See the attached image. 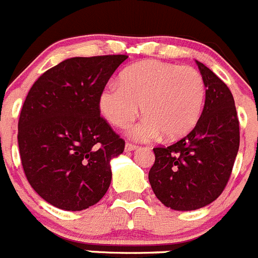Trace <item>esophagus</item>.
Returning a JSON list of instances; mask_svg holds the SVG:
<instances>
[{
	"instance_id": "esophagus-1",
	"label": "esophagus",
	"mask_w": 258,
	"mask_h": 258,
	"mask_svg": "<svg viewBox=\"0 0 258 258\" xmlns=\"http://www.w3.org/2000/svg\"><path fill=\"white\" fill-rule=\"evenodd\" d=\"M138 148H139L138 145H135V144H131V143H127L126 146H124L126 152H134V150H136Z\"/></svg>"
}]
</instances>
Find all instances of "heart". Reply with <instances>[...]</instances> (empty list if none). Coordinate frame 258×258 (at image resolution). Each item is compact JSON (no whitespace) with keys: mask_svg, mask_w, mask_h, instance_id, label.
Instances as JSON below:
<instances>
[{"mask_svg":"<svg viewBox=\"0 0 258 258\" xmlns=\"http://www.w3.org/2000/svg\"><path fill=\"white\" fill-rule=\"evenodd\" d=\"M206 83L192 67L148 60L124 69L99 96V108L109 123L126 128L141 106L145 115L128 131L136 141H152L162 134L168 140L189 134L201 118Z\"/></svg>","mask_w":258,"mask_h":258,"instance_id":"1","label":"heart"}]
</instances>
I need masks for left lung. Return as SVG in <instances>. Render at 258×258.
Returning a JSON list of instances; mask_svg holds the SVG:
<instances>
[{"mask_svg":"<svg viewBox=\"0 0 258 258\" xmlns=\"http://www.w3.org/2000/svg\"><path fill=\"white\" fill-rule=\"evenodd\" d=\"M206 83V101L196 127L177 143L154 148L152 189L175 211H194L220 197L239 149V120L231 91L210 68L197 61Z\"/></svg>","mask_w":258,"mask_h":258,"instance_id":"left-lung-1","label":"left lung"}]
</instances>
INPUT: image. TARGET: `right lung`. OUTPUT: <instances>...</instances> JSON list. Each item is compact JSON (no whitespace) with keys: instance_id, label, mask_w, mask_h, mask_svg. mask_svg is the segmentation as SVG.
I'll use <instances>...</instances> for the list:
<instances>
[{"instance_id":"right-lung-1","label":"right lung","mask_w":258,"mask_h":258,"mask_svg":"<svg viewBox=\"0 0 258 258\" xmlns=\"http://www.w3.org/2000/svg\"><path fill=\"white\" fill-rule=\"evenodd\" d=\"M128 56L71 57L52 67L28 92L18 144L31 186L47 203L82 211L105 196L110 161L124 140L100 117L99 96Z\"/></svg>"}]
</instances>
